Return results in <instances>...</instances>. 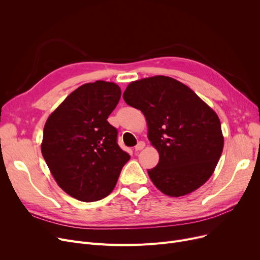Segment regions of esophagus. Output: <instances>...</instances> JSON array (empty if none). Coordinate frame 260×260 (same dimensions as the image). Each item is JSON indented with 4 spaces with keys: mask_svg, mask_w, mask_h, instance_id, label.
I'll return each mask as SVG.
<instances>
[{
    "mask_svg": "<svg viewBox=\"0 0 260 260\" xmlns=\"http://www.w3.org/2000/svg\"><path fill=\"white\" fill-rule=\"evenodd\" d=\"M144 146H145V142L144 141H139L138 144L135 146V149H136V151H141L142 148H144Z\"/></svg>",
    "mask_w": 260,
    "mask_h": 260,
    "instance_id": "esophagus-1",
    "label": "esophagus"
}]
</instances>
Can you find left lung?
<instances>
[{"instance_id": "obj_1", "label": "left lung", "mask_w": 260, "mask_h": 260, "mask_svg": "<svg viewBox=\"0 0 260 260\" xmlns=\"http://www.w3.org/2000/svg\"><path fill=\"white\" fill-rule=\"evenodd\" d=\"M123 99L146 118L148 139L160 157L147 173L158 189L179 197L207 182L223 149L220 120L207 103L165 76L132 82Z\"/></svg>"}]
</instances>
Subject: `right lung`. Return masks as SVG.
<instances>
[{"instance_id":"add662e5","label":"right lung","mask_w":260,"mask_h":260,"mask_svg":"<svg viewBox=\"0 0 260 260\" xmlns=\"http://www.w3.org/2000/svg\"><path fill=\"white\" fill-rule=\"evenodd\" d=\"M120 97V87L112 82L84 84L45 123L43 158L59 186L80 201H97L111 194L131 158L117 143L118 129L107 121Z\"/></svg>"}]
</instances>
